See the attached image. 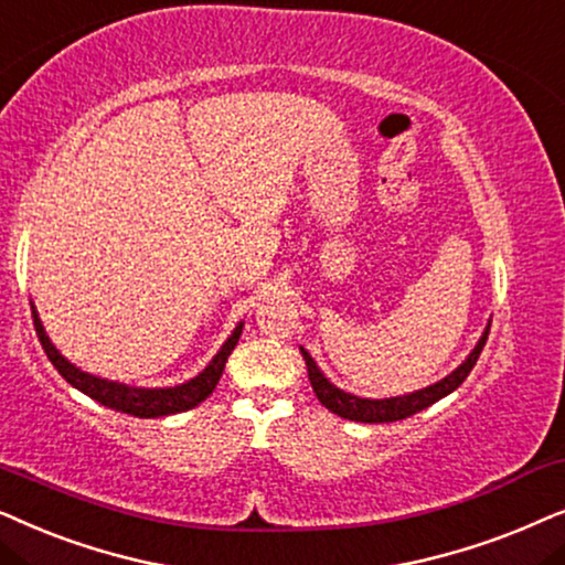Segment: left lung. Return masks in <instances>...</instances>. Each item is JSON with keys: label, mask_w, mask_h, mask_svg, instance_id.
<instances>
[{"label": "left lung", "mask_w": 565, "mask_h": 565, "mask_svg": "<svg viewBox=\"0 0 565 565\" xmlns=\"http://www.w3.org/2000/svg\"><path fill=\"white\" fill-rule=\"evenodd\" d=\"M488 330H491V320H488L483 335L478 338L476 349H472L468 356H465L462 364L457 366V370L449 372L445 380L434 382V385H428V387L413 390V393H408V395H395V397H359V395L345 393V390L335 387L333 382L322 374L318 361L310 356V351L302 349V345H299V351H302V356H305L307 374H310V385L315 390V395H318V401L326 405L328 411H333L335 416H341V418L361 420V424H390V420L408 418V416H413V413L424 411V408H428V405H434L436 401H441V397L455 393V390L465 382V377H468L472 366H476L480 351H483V345L488 341Z\"/></svg>", "instance_id": "left-lung-1"}]
</instances>
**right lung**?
Wrapping results in <instances>:
<instances>
[{"instance_id": "right-lung-1", "label": "right lung", "mask_w": 565, "mask_h": 565, "mask_svg": "<svg viewBox=\"0 0 565 565\" xmlns=\"http://www.w3.org/2000/svg\"><path fill=\"white\" fill-rule=\"evenodd\" d=\"M30 310H33V322H35V333L41 338L43 351L51 359V364L56 366L58 374L70 382L72 387H77L79 393H85L87 397H93L100 405H108L113 411L129 413V416L137 418H160V416H172V413H183L195 408L199 403H204L209 395L214 393L216 382H220L224 364H227V356L235 349L239 335H243V326L245 322H237L235 330H232L227 341L222 343V349L214 353V359L201 370L195 377H191L183 385H172V387H134V385H124V382H113L105 377H97V374H89L85 370H79L77 364H72L70 359L62 356V351L51 343V338L43 328L41 318H38L35 305L30 302Z\"/></svg>"}]
</instances>
